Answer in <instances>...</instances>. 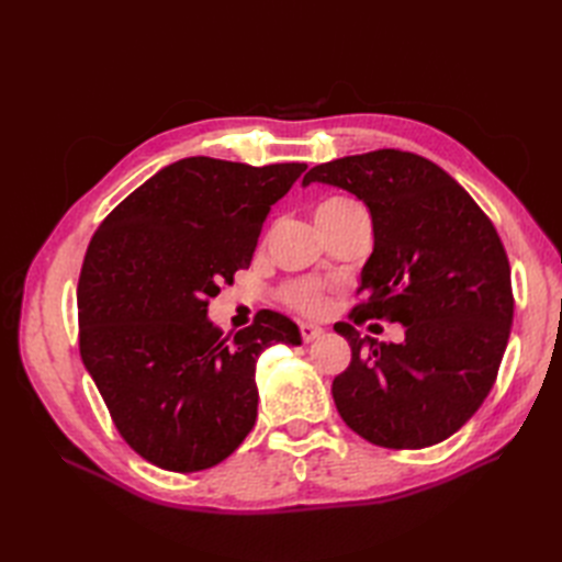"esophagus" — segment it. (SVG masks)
<instances>
[{"label":"esophagus","instance_id":"1","mask_svg":"<svg viewBox=\"0 0 562 562\" xmlns=\"http://www.w3.org/2000/svg\"><path fill=\"white\" fill-rule=\"evenodd\" d=\"M300 335H302V339L304 342H312V339H316V337H321L323 335V328H318V326H314V323H300Z\"/></svg>","mask_w":562,"mask_h":562}]
</instances>
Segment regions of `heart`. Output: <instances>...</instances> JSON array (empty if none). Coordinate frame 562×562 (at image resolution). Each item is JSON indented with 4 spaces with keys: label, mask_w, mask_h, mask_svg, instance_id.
I'll use <instances>...</instances> for the list:
<instances>
[{
    "label": "heart",
    "mask_w": 562,
    "mask_h": 562,
    "mask_svg": "<svg viewBox=\"0 0 562 562\" xmlns=\"http://www.w3.org/2000/svg\"><path fill=\"white\" fill-rule=\"evenodd\" d=\"M359 203L347 199V196H328L323 199L318 206H316V223L323 225L333 220L335 215L345 213L349 209H356ZM281 300L288 304V307H293L302 314H310V316H318L326 312L328 307V293L326 288L316 281L310 279H297V281H288L281 288Z\"/></svg>",
    "instance_id": "b5f03b06"
}]
</instances>
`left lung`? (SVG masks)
Masks as SVG:
<instances>
[{"instance_id":"1","label":"left lung","mask_w":562,"mask_h":562,"mask_svg":"<svg viewBox=\"0 0 562 562\" xmlns=\"http://www.w3.org/2000/svg\"><path fill=\"white\" fill-rule=\"evenodd\" d=\"M326 182L370 209L375 248L361 271L353 323H403L401 345L347 337L351 363L333 380L347 427L394 450L429 448L479 411L514 321L512 267L499 234L469 192L413 151L375 149L318 164L302 184Z\"/></svg>"}]
</instances>
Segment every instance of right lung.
<instances>
[{
    "label": "right lung",
    "mask_w": 562,
    "mask_h": 562,
    "mask_svg": "<svg viewBox=\"0 0 562 562\" xmlns=\"http://www.w3.org/2000/svg\"><path fill=\"white\" fill-rule=\"evenodd\" d=\"M304 168L180 159L93 234L77 285L81 361L116 431L159 469L227 459L258 417V356L302 342L279 312H258L234 335L206 312L220 283L250 267L269 209Z\"/></svg>",
    "instance_id": "right-lung-1"
}]
</instances>
